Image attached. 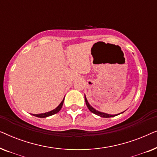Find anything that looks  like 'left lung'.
<instances>
[{
	"mask_svg": "<svg viewBox=\"0 0 157 157\" xmlns=\"http://www.w3.org/2000/svg\"><path fill=\"white\" fill-rule=\"evenodd\" d=\"M85 97V101H86V106L88 107V109H89L90 111H91L92 113H95V114L101 117H104V118H109V117H115V116H117V115H111V114H108V113H103V112H101V111H98L97 110H96L95 109L93 108L91 105L89 104V103L88 102V101L86 99V96H84ZM123 113V112H122ZM120 114V113H119Z\"/></svg>",
	"mask_w": 157,
	"mask_h": 157,
	"instance_id": "8db88e82",
	"label": "left lung"
}]
</instances>
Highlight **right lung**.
<instances>
[{"label":"right lung","mask_w":157,"mask_h":157,"mask_svg":"<svg viewBox=\"0 0 157 157\" xmlns=\"http://www.w3.org/2000/svg\"><path fill=\"white\" fill-rule=\"evenodd\" d=\"M63 101H64V98H63V101L61 102V104H60L59 106L56 107V108L55 109H53V110H52V111H48V112H46V113H39V114H33V113H32V115L35 116V117H39V118H46V117H50V116H52L53 114H56V113H57L60 110H61V109L62 108V106H63Z\"/></svg>","instance_id":"add662e5"}]
</instances>
